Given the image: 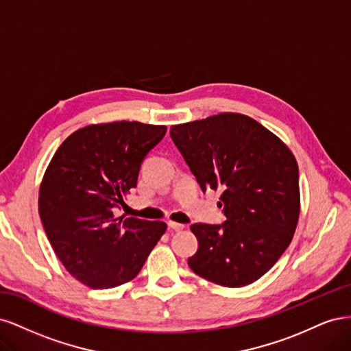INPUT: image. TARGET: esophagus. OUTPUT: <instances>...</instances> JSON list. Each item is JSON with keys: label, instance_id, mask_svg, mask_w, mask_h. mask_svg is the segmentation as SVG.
<instances>
[{"label": "esophagus", "instance_id": "obj_1", "mask_svg": "<svg viewBox=\"0 0 351 351\" xmlns=\"http://www.w3.org/2000/svg\"><path fill=\"white\" fill-rule=\"evenodd\" d=\"M168 227L171 228V230H174V231H182L184 228L183 224H178V222H174V221H169L168 222Z\"/></svg>", "mask_w": 351, "mask_h": 351}]
</instances>
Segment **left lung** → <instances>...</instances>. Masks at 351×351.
I'll return each mask as SVG.
<instances>
[{
	"label": "left lung",
	"instance_id": "8db88e82",
	"mask_svg": "<svg viewBox=\"0 0 351 351\" xmlns=\"http://www.w3.org/2000/svg\"><path fill=\"white\" fill-rule=\"evenodd\" d=\"M202 190H221L222 226L193 224L199 249L189 267L237 289L267 274L289 247L300 215L299 165L278 136L250 117L221 112L171 125Z\"/></svg>",
	"mask_w": 351,
	"mask_h": 351
}]
</instances>
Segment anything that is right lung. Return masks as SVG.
<instances>
[{
  "mask_svg": "<svg viewBox=\"0 0 351 351\" xmlns=\"http://www.w3.org/2000/svg\"><path fill=\"white\" fill-rule=\"evenodd\" d=\"M165 133V125L139 121L89 124L60 145L45 169L38 199L42 226L69 274L90 289L132 281L167 231L162 221L114 214Z\"/></svg>",
  "mask_w": 351,
  "mask_h": 351,
  "instance_id": "add662e5",
  "label": "right lung"
}]
</instances>
